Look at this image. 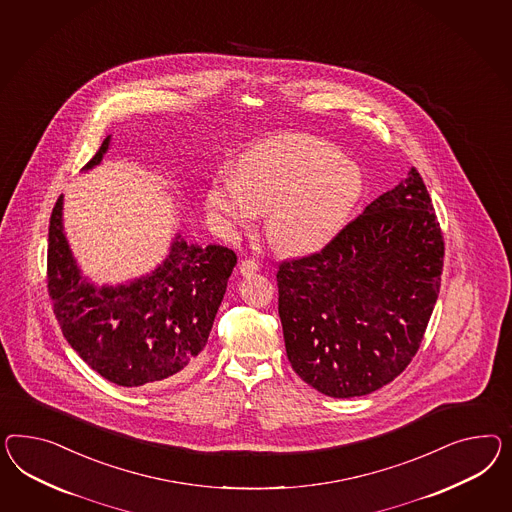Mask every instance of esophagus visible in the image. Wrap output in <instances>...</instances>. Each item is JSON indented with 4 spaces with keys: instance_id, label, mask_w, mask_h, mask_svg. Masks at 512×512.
<instances>
[{
    "instance_id": "esophagus-1",
    "label": "esophagus",
    "mask_w": 512,
    "mask_h": 512,
    "mask_svg": "<svg viewBox=\"0 0 512 512\" xmlns=\"http://www.w3.org/2000/svg\"><path fill=\"white\" fill-rule=\"evenodd\" d=\"M238 270H240V274L244 277L253 276V274L259 270V264L255 263V261H251V259H246V261L240 263Z\"/></svg>"
}]
</instances>
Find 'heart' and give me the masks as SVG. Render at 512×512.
Instances as JSON below:
<instances>
[{
	"label": "heart",
	"instance_id": "obj_1",
	"mask_svg": "<svg viewBox=\"0 0 512 512\" xmlns=\"http://www.w3.org/2000/svg\"><path fill=\"white\" fill-rule=\"evenodd\" d=\"M365 192L360 167L330 143L279 136L238 160V177L212 180L207 207L227 229L249 227L266 212V235L277 249L311 255L332 244Z\"/></svg>",
	"mask_w": 512,
	"mask_h": 512
}]
</instances>
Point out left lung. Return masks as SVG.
Instances as JSON below:
<instances>
[{"label":"left lung","mask_w":512,"mask_h":512,"mask_svg":"<svg viewBox=\"0 0 512 512\" xmlns=\"http://www.w3.org/2000/svg\"><path fill=\"white\" fill-rule=\"evenodd\" d=\"M442 268L440 223L412 167L332 244L279 264L277 309L294 373L335 399L395 380L423 341Z\"/></svg>","instance_id":"obj_1"}]
</instances>
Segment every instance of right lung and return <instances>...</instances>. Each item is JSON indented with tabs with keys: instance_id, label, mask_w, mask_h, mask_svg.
Instances as JSON below:
<instances>
[{
	"instance_id": "obj_1",
	"label": "right lung",
	"mask_w": 512,
	"mask_h": 512,
	"mask_svg": "<svg viewBox=\"0 0 512 512\" xmlns=\"http://www.w3.org/2000/svg\"><path fill=\"white\" fill-rule=\"evenodd\" d=\"M111 136L83 171L98 166ZM233 249L201 248L180 235L151 274L123 285L87 281L63 231V195L48 231V292L69 345L93 371L123 387L179 380L205 348L227 281Z\"/></svg>"
}]
</instances>
